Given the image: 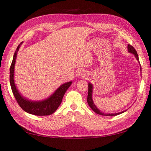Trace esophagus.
Returning a JSON list of instances; mask_svg holds the SVG:
<instances>
[{
	"label": "esophagus",
	"mask_w": 151,
	"mask_h": 151,
	"mask_svg": "<svg viewBox=\"0 0 151 151\" xmlns=\"http://www.w3.org/2000/svg\"><path fill=\"white\" fill-rule=\"evenodd\" d=\"M78 76L80 78H84L86 76V73L83 70H80V71L78 72Z\"/></svg>",
	"instance_id": "1"
}]
</instances>
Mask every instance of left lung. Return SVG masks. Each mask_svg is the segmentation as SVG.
Wrapping results in <instances>:
<instances>
[{
  "label": "left lung",
  "mask_w": 151,
  "mask_h": 151,
  "mask_svg": "<svg viewBox=\"0 0 151 151\" xmlns=\"http://www.w3.org/2000/svg\"><path fill=\"white\" fill-rule=\"evenodd\" d=\"M128 52H130L131 53H133L134 55V56L136 57V59L137 60L138 62L139 63V57H138V55L136 50H135L134 47L133 46H132L131 45L128 44ZM88 96H87V103L90 106L91 108L93 109L94 111L97 113V114H99L101 115H104V116H116V115H118L119 114H121V113L125 112L126 111H122V112H120V113H109V114H107V113H102L100 109H98V108H97V107L95 106V104L93 102V98H92V93H93V85L91 83H88Z\"/></svg>",
  "instance_id": "left-lung-1"
}]
</instances>
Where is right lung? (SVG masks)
I'll return each instance as SVG.
<instances>
[{"instance_id": "add662e5", "label": "right lung", "mask_w": 151, "mask_h": 151, "mask_svg": "<svg viewBox=\"0 0 151 151\" xmlns=\"http://www.w3.org/2000/svg\"><path fill=\"white\" fill-rule=\"evenodd\" d=\"M22 43L23 42L20 43V44L17 46L16 51H15L10 68V82L12 93L14 94L17 102L24 111L29 113L30 114L38 116L50 115L53 114L62 102L64 95L68 90V88L71 85L72 81L66 83H64L60 86L59 88H58L57 91L51 96L44 100L34 101L27 100L19 94L16 87H15L14 79L15 59H16L17 52L19 51V49Z\"/></svg>"}]
</instances>
